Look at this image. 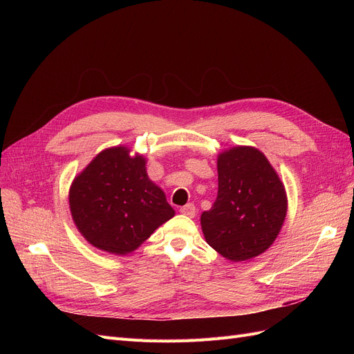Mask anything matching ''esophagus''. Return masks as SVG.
I'll return each instance as SVG.
<instances>
[{"label": "esophagus", "instance_id": "1", "mask_svg": "<svg viewBox=\"0 0 354 354\" xmlns=\"http://www.w3.org/2000/svg\"><path fill=\"white\" fill-rule=\"evenodd\" d=\"M180 212L183 214V216H187V217H195V214H196V208H195V205L194 203H187V205H185V207H181L180 208Z\"/></svg>", "mask_w": 354, "mask_h": 354}]
</instances>
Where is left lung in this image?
I'll use <instances>...</instances> for the list:
<instances>
[{"mask_svg":"<svg viewBox=\"0 0 354 354\" xmlns=\"http://www.w3.org/2000/svg\"><path fill=\"white\" fill-rule=\"evenodd\" d=\"M218 192L201 216L207 243L232 263L267 251L288 211L286 190L266 155L254 146H233L218 153Z\"/></svg>","mask_w":354,"mask_h":354,"instance_id":"1","label":"left lung"}]
</instances>
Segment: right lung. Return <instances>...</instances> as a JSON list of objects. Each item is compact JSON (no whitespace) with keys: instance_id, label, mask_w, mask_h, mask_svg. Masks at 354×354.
<instances>
[{"instance_id":"obj_1","label":"right lung","mask_w":354,"mask_h":354,"mask_svg":"<svg viewBox=\"0 0 354 354\" xmlns=\"http://www.w3.org/2000/svg\"><path fill=\"white\" fill-rule=\"evenodd\" d=\"M69 208L84 239L115 255L136 251L176 214L149 178L146 158L127 146L104 149L73 178Z\"/></svg>"}]
</instances>
